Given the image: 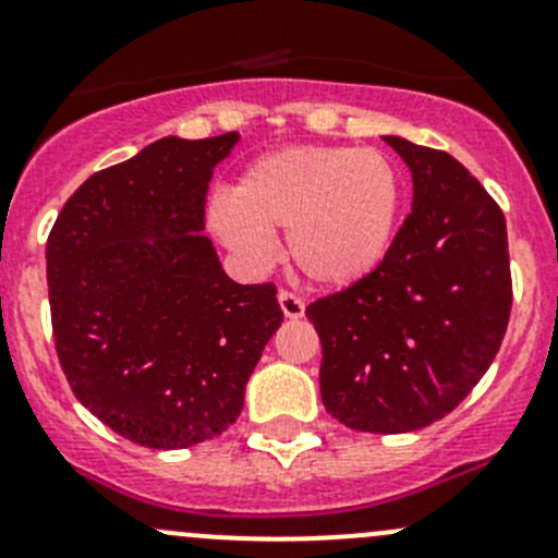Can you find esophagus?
Segmentation results:
<instances>
[{
  "label": "esophagus",
  "mask_w": 558,
  "mask_h": 558,
  "mask_svg": "<svg viewBox=\"0 0 558 558\" xmlns=\"http://www.w3.org/2000/svg\"><path fill=\"white\" fill-rule=\"evenodd\" d=\"M278 302H280V307H283L286 318H302V315H305V300H302L300 294H294V291L280 289Z\"/></svg>",
  "instance_id": "esophagus-1"
}]
</instances>
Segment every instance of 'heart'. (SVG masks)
I'll use <instances>...</instances> for the list:
<instances>
[{"mask_svg": "<svg viewBox=\"0 0 558 558\" xmlns=\"http://www.w3.org/2000/svg\"><path fill=\"white\" fill-rule=\"evenodd\" d=\"M402 207V172L378 148L286 145L253 159L232 196L210 202L207 221L253 267L272 258L269 232L286 229V251L305 278L351 286L384 262Z\"/></svg>", "mask_w": 558, "mask_h": 558, "instance_id": "b5f03b06", "label": "heart"}]
</instances>
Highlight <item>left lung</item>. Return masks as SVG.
Returning <instances> with one entry per match:
<instances>
[{"mask_svg": "<svg viewBox=\"0 0 558 558\" xmlns=\"http://www.w3.org/2000/svg\"><path fill=\"white\" fill-rule=\"evenodd\" d=\"M413 172V210L384 262L305 315L320 399L340 424L399 435L448 415L486 375L513 305L502 207L446 150L384 137Z\"/></svg>", "mask_w": 558, "mask_h": 558, "instance_id": "left-lung-1", "label": "left lung"}]
</instances>
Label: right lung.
I'll return each mask as SVG.
<instances>
[{
	"label": "right lung",
	"mask_w": 558,
	"mask_h": 558,
	"mask_svg": "<svg viewBox=\"0 0 558 558\" xmlns=\"http://www.w3.org/2000/svg\"><path fill=\"white\" fill-rule=\"evenodd\" d=\"M234 143L238 132L159 140L94 172L48 234L61 369L137 446L174 451L227 432L283 320L275 283H234L202 234L213 167Z\"/></svg>",
	"instance_id": "obj_1"
}]
</instances>
